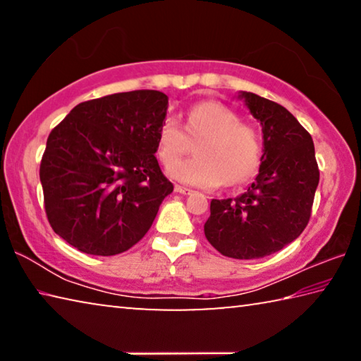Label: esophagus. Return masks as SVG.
Masks as SVG:
<instances>
[{"label":"esophagus","instance_id":"34e87169","mask_svg":"<svg viewBox=\"0 0 361 361\" xmlns=\"http://www.w3.org/2000/svg\"><path fill=\"white\" fill-rule=\"evenodd\" d=\"M175 192H178V194H191V192H192V189H189V188H185V186L176 185V186H175Z\"/></svg>","mask_w":361,"mask_h":361}]
</instances>
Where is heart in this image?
Segmentation results:
<instances>
[{
    "label": "heart",
    "mask_w": 361,
    "mask_h": 361,
    "mask_svg": "<svg viewBox=\"0 0 361 361\" xmlns=\"http://www.w3.org/2000/svg\"><path fill=\"white\" fill-rule=\"evenodd\" d=\"M199 142L196 159L176 163ZM157 156L169 175L186 185L212 189L224 183L235 186L252 176L261 161V138L255 127L218 102H200L189 108L185 124L167 118L159 129Z\"/></svg>",
    "instance_id": "1"
}]
</instances>
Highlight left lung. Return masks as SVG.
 Returning a JSON list of instances; mask_svg holds the SVG:
<instances>
[{"mask_svg": "<svg viewBox=\"0 0 361 361\" xmlns=\"http://www.w3.org/2000/svg\"><path fill=\"white\" fill-rule=\"evenodd\" d=\"M239 97L262 127L259 173L243 194L212 200L204 232L228 258L258 259L301 235L312 213L320 170L312 137L288 109L252 92Z\"/></svg>", "mask_w": 361, "mask_h": 361, "instance_id": "1", "label": "left lung"}]
</instances>
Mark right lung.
<instances>
[{"instance_id": "add662e5", "label": "right lung", "mask_w": 361, "mask_h": 361, "mask_svg": "<svg viewBox=\"0 0 361 361\" xmlns=\"http://www.w3.org/2000/svg\"><path fill=\"white\" fill-rule=\"evenodd\" d=\"M169 99L132 90L76 105L49 133L39 180L49 224L97 256L132 248L173 185L156 159Z\"/></svg>"}]
</instances>
